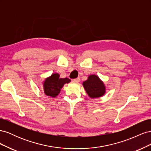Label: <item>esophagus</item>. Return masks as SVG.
<instances>
[{"label": "esophagus", "instance_id": "34e87169", "mask_svg": "<svg viewBox=\"0 0 151 151\" xmlns=\"http://www.w3.org/2000/svg\"><path fill=\"white\" fill-rule=\"evenodd\" d=\"M74 81H76V82H77V83H79V82H80V81H81V78H80L79 77H77V78L74 79Z\"/></svg>", "mask_w": 151, "mask_h": 151}]
</instances>
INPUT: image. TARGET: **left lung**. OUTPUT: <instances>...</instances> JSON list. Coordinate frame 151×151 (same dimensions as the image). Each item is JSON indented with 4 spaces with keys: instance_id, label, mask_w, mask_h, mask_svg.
Here are the masks:
<instances>
[{
    "instance_id": "left-lung-1",
    "label": "left lung",
    "mask_w": 151,
    "mask_h": 151,
    "mask_svg": "<svg viewBox=\"0 0 151 151\" xmlns=\"http://www.w3.org/2000/svg\"><path fill=\"white\" fill-rule=\"evenodd\" d=\"M83 86L89 96L92 98L102 96L105 93L104 84L97 76H89L88 80L83 83Z\"/></svg>"
}]
</instances>
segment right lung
Here are the masks:
<instances>
[{
  "label": "right lung",
  "instance_id": "right-lung-1",
  "mask_svg": "<svg viewBox=\"0 0 151 151\" xmlns=\"http://www.w3.org/2000/svg\"><path fill=\"white\" fill-rule=\"evenodd\" d=\"M70 80L68 78H60L58 74H53L45 80L44 83V92L45 94L52 97H55L65 83H68Z\"/></svg>",
  "mask_w": 151,
  "mask_h": 151
}]
</instances>
